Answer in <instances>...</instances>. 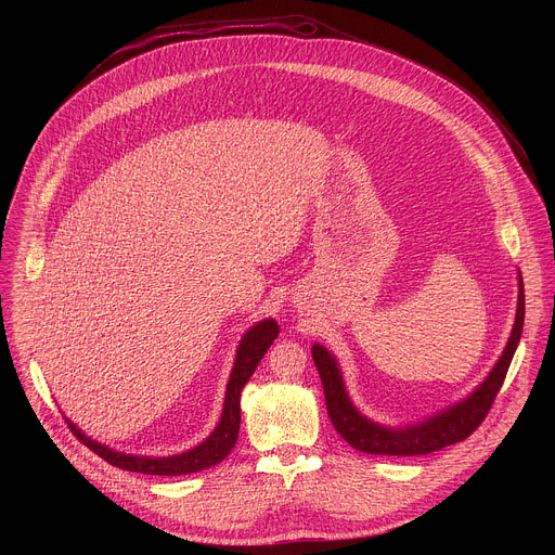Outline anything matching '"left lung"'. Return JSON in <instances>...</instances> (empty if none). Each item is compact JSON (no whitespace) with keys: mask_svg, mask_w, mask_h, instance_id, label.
Returning <instances> with one entry per match:
<instances>
[{"mask_svg":"<svg viewBox=\"0 0 555 555\" xmlns=\"http://www.w3.org/2000/svg\"><path fill=\"white\" fill-rule=\"evenodd\" d=\"M522 321H525V289H522V276L518 272V302H516L514 327L501 358L496 360L488 377L474 388L467 398L450 404L448 409L426 420L404 424V426H386L362 415V411H358V406L349 398L336 356L321 343H313L311 358L315 369H319V375L325 388L327 413L334 428L356 450L369 452V454H388V456L428 454L467 439L486 420L496 392L501 390L505 373L520 343Z\"/></svg>","mask_w":555,"mask_h":555,"instance_id":"left-lung-1","label":"left lung"}]
</instances>
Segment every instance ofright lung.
Returning a JSON list of instances; mask_svg holds the SVG:
<instances>
[{
  "instance_id": "1",
  "label": "right lung",
  "mask_w": 555,
  "mask_h": 555,
  "mask_svg": "<svg viewBox=\"0 0 555 555\" xmlns=\"http://www.w3.org/2000/svg\"><path fill=\"white\" fill-rule=\"evenodd\" d=\"M279 336V325L274 319H263L257 325H253L240 340L236 347L234 364L225 384V398L221 417L215 426V430L191 450H184L180 454L171 456H142V454H125L118 450H112L105 443L94 441L88 437L81 428H76L67 420L69 430L76 435V439L83 446H88L92 452L103 456L107 463L129 469V472H142V474H155V477H180V474H193L199 469H206L210 465H217L223 461L240 437V422H242V390L246 382L253 377L257 364Z\"/></svg>"
}]
</instances>
